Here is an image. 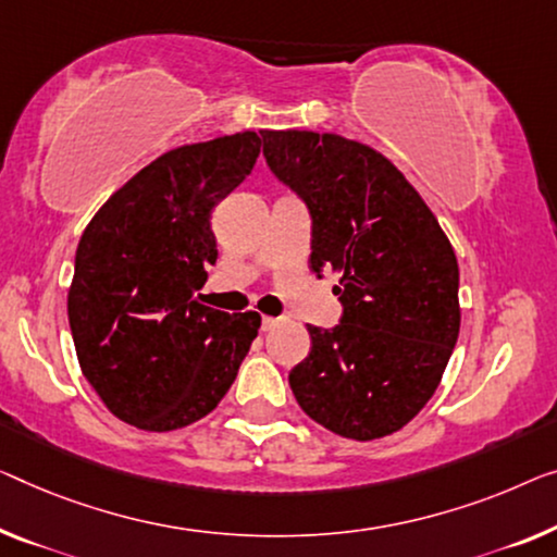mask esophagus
Wrapping results in <instances>:
<instances>
[{
  "label": "esophagus",
  "mask_w": 557,
  "mask_h": 557,
  "mask_svg": "<svg viewBox=\"0 0 557 557\" xmlns=\"http://www.w3.org/2000/svg\"><path fill=\"white\" fill-rule=\"evenodd\" d=\"M280 322H282V318H268V314H264V318H262V330L268 332V330H272V327H277Z\"/></svg>",
  "instance_id": "obj_1"
}]
</instances>
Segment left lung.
I'll use <instances>...</instances> for the list:
<instances>
[{"instance_id": "obj_1", "label": "left lung", "mask_w": 557, "mask_h": 557, "mask_svg": "<svg viewBox=\"0 0 557 557\" xmlns=\"http://www.w3.org/2000/svg\"><path fill=\"white\" fill-rule=\"evenodd\" d=\"M272 174L312 218L310 268L339 272L343 318L307 325L295 400L350 440L397 433L433 397L460 332V272L435 214L375 149L339 135L264 129Z\"/></svg>"}]
</instances>
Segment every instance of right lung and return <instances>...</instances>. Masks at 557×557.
<instances>
[{
    "label": "right lung",
    "mask_w": 557,
    "mask_h": 557,
    "mask_svg": "<svg viewBox=\"0 0 557 557\" xmlns=\"http://www.w3.org/2000/svg\"><path fill=\"white\" fill-rule=\"evenodd\" d=\"M257 132L170 149L82 232L66 297L79 368L107 410L149 433L218 408L260 330L257 312L195 297L218 260L212 210L260 157Z\"/></svg>",
    "instance_id": "1"
}]
</instances>
